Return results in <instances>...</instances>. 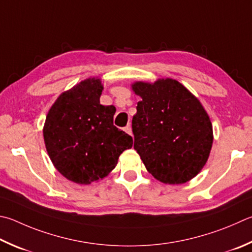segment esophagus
I'll list each match as a JSON object with an SVG mask.
<instances>
[{
	"instance_id": "obj_1",
	"label": "esophagus",
	"mask_w": 252,
	"mask_h": 252,
	"mask_svg": "<svg viewBox=\"0 0 252 252\" xmlns=\"http://www.w3.org/2000/svg\"><path fill=\"white\" fill-rule=\"evenodd\" d=\"M125 131L126 132L127 134H130V135H132V129H131V126L129 125V126H126V127H125Z\"/></svg>"
}]
</instances>
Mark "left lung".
Listing matches in <instances>:
<instances>
[{
	"label": "left lung",
	"mask_w": 252,
	"mask_h": 252,
	"mask_svg": "<svg viewBox=\"0 0 252 252\" xmlns=\"http://www.w3.org/2000/svg\"><path fill=\"white\" fill-rule=\"evenodd\" d=\"M140 95L132 119L134 150L154 178L177 185L202 171L213 145V126L199 100L172 78L135 81Z\"/></svg>",
	"instance_id": "left-lung-1"
}]
</instances>
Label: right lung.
<instances>
[{"instance_id": "add662e5", "label": "right lung", "mask_w": 252, "mask_h": 252, "mask_svg": "<svg viewBox=\"0 0 252 252\" xmlns=\"http://www.w3.org/2000/svg\"><path fill=\"white\" fill-rule=\"evenodd\" d=\"M101 79L80 81L50 107L43 135L56 170L77 184L102 180L116 167L133 139L113 126L116 108L100 104Z\"/></svg>"}]
</instances>
